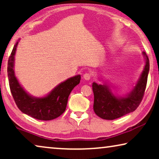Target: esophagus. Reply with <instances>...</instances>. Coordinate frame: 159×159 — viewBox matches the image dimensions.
I'll return each instance as SVG.
<instances>
[{
    "label": "esophagus",
    "instance_id": "esophagus-1",
    "mask_svg": "<svg viewBox=\"0 0 159 159\" xmlns=\"http://www.w3.org/2000/svg\"><path fill=\"white\" fill-rule=\"evenodd\" d=\"M90 77H91V75H90V74H89V73H85L83 75V79L84 80H87V81L90 80Z\"/></svg>",
    "mask_w": 159,
    "mask_h": 159
}]
</instances>
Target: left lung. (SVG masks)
I'll return each mask as SVG.
<instances>
[{"mask_svg": "<svg viewBox=\"0 0 159 159\" xmlns=\"http://www.w3.org/2000/svg\"><path fill=\"white\" fill-rule=\"evenodd\" d=\"M145 64L135 85L129 93L120 96L112 92V87L107 82L103 84L93 83L94 93L93 109L101 119L113 120L133 112L140 105L146 88L149 73V59L145 52H143Z\"/></svg>", "mask_w": 159, "mask_h": 159, "instance_id": "8db88e82", "label": "left lung"}]
</instances>
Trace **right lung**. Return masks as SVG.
<instances>
[{
    "instance_id": "obj_1",
    "label": "right lung",
    "mask_w": 159,
    "mask_h": 159,
    "mask_svg": "<svg viewBox=\"0 0 159 159\" xmlns=\"http://www.w3.org/2000/svg\"><path fill=\"white\" fill-rule=\"evenodd\" d=\"M14 45L8 61V77L11 92L15 103L24 114L39 120H52L65 111L71 90L80 83V75L69 78L56 86L43 97L32 96L19 83L14 71L15 54L19 41Z\"/></svg>"
}]
</instances>
